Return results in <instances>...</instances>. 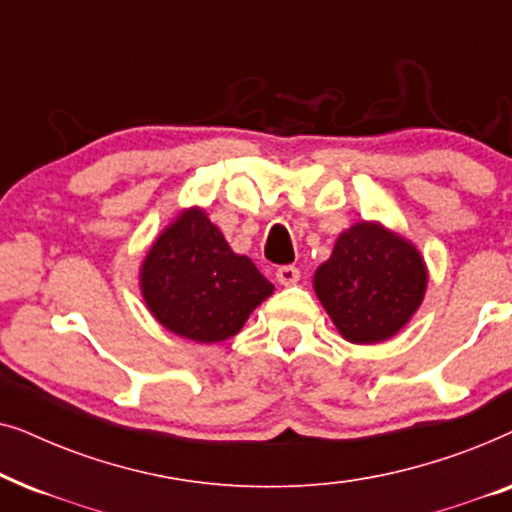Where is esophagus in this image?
Masks as SVG:
<instances>
[{
	"label": "esophagus",
	"mask_w": 512,
	"mask_h": 512,
	"mask_svg": "<svg viewBox=\"0 0 512 512\" xmlns=\"http://www.w3.org/2000/svg\"><path fill=\"white\" fill-rule=\"evenodd\" d=\"M298 279H300V270L296 265H282V268H277V282L282 286L298 284Z\"/></svg>",
	"instance_id": "1"
}]
</instances>
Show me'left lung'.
<instances>
[{"label":"left lung","instance_id":"8db88e82","mask_svg":"<svg viewBox=\"0 0 512 512\" xmlns=\"http://www.w3.org/2000/svg\"><path fill=\"white\" fill-rule=\"evenodd\" d=\"M314 291L342 338L387 340L408 324L426 291L422 256L377 223H356L314 275Z\"/></svg>","mask_w":512,"mask_h":512}]
</instances>
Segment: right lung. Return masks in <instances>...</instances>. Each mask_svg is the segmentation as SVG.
<instances>
[{
    "label": "right lung",
    "instance_id": "obj_1",
    "mask_svg": "<svg viewBox=\"0 0 512 512\" xmlns=\"http://www.w3.org/2000/svg\"><path fill=\"white\" fill-rule=\"evenodd\" d=\"M272 289L251 258L228 247L202 209L181 214L142 265V293L153 317L195 342L233 338Z\"/></svg>",
    "mask_w": 512,
    "mask_h": 512
}]
</instances>
